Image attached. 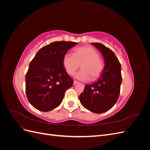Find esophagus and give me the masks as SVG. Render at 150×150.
I'll return each mask as SVG.
<instances>
[{
  "label": "esophagus",
  "mask_w": 150,
  "mask_h": 150,
  "mask_svg": "<svg viewBox=\"0 0 150 150\" xmlns=\"http://www.w3.org/2000/svg\"><path fill=\"white\" fill-rule=\"evenodd\" d=\"M79 83L78 82V81H76V80H74V85H76V84H79Z\"/></svg>",
  "instance_id": "1"
}]
</instances>
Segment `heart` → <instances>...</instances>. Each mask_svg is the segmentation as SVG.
I'll return each instance as SVG.
<instances>
[{"instance_id":"obj_1","label":"heart","mask_w":150,"mask_h":150,"mask_svg":"<svg viewBox=\"0 0 150 150\" xmlns=\"http://www.w3.org/2000/svg\"><path fill=\"white\" fill-rule=\"evenodd\" d=\"M99 57V52L94 48L84 46L75 49L74 54H66L62 63L70 75L73 74L81 64L82 69L77 72L75 77L81 81H87L91 78L97 79L102 73L104 64Z\"/></svg>"}]
</instances>
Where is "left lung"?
Listing matches in <instances>:
<instances>
[{"instance_id": "8db88e82", "label": "left lung", "mask_w": 150, "mask_h": 150, "mask_svg": "<svg viewBox=\"0 0 150 150\" xmlns=\"http://www.w3.org/2000/svg\"><path fill=\"white\" fill-rule=\"evenodd\" d=\"M104 58V70L99 79L93 84H86L80 94L81 104L89 111L100 114L115 105L120 96L122 82L121 67L114 52L103 44L93 42Z\"/></svg>"}]
</instances>
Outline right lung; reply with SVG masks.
Instances as JSON below:
<instances>
[{
	"label": "right lung",
	"instance_id": "1",
	"mask_svg": "<svg viewBox=\"0 0 150 150\" xmlns=\"http://www.w3.org/2000/svg\"><path fill=\"white\" fill-rule=\"evenodd\" d=\"M78 44L56 41L40 49L30 62L25 76V93L29 102L40 111H49L60 105L73 80L63 66V57Z\"/></svg>",
	"mask_w": 150,
	"mask_h": 150
}]
</instances>
